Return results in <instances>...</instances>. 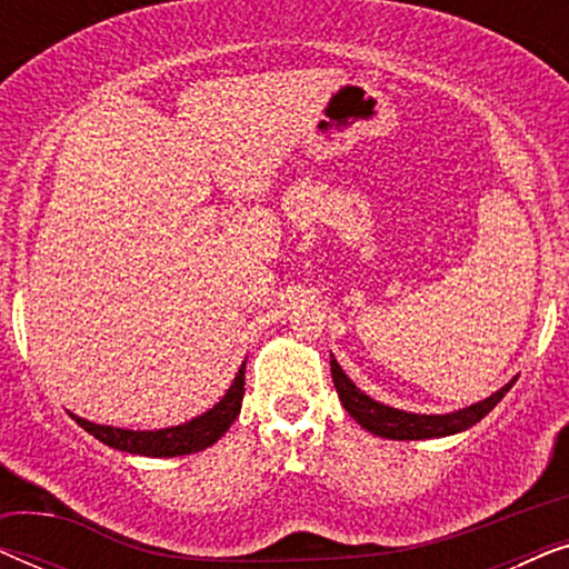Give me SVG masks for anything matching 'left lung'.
<instances>
[{"label": "left lung", "mask_w": 569, "mask_h": 569, "mask_svg": "<svg viewBox=\"0 0 569 569\" xmlns=\"http://www.w3.org/2000/svg\"><path fill=\"white\" fill-rule=\"evenodd\" d=\"M331 378L337 386V393L349 417L357 419V425H362L365 430L378 435V438L388 440H427V438H446V435H456L469 430L485 419L497 403L502 401V396L510 391L516 378L508 386H502L500 391L489 396V399L471 403V407L450 411V415H411V411H401L386 403L372 401L368 393H362L352 380L347 378V372L341 370V365L333 360L331 355Z\"/></svg>", "instance_id": "1"}]
</instances>
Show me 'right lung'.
Here are the masks:
<instances>
[{
    "label": "right lung",
    "mask_w": 569,
    "mask_h": 569,
    "mask_svg": "<svg viewBox=\"0 0 569 569\" xmlns=\"http://www.w3.org/2000/svg\"><path fill=\"white\" fill-rule=\"evenodd\" d=\"M246 393V362L240 365L236 380L228 388V393L214 403L212 409L204 411L201 417H193L191 422H183L178 427H166V430H121V427L96 425L88 419L74 417L72 419L82 430H88L92 438L106 442L108 448L123 450V453L150 456V458H173V456H189L199 453L228 432V427L236 422L243 407Z\"/></svg>",
    "instance_id": "add662e5"
}]
</instances>
